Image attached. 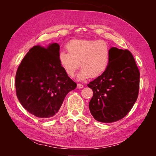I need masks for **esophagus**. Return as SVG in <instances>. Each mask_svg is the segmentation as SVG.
<instances>
[{"instance_id":"obj_1","label":"esophagus","mask_w":156,"mask_h":156,"mask_svg":"<svg viewBox=\"0 0 156 156\" xmlns=\"http://www.w3.org/2000/svg\"><path fill=\"white\" fill-rule=\"evenodd\" d=\"M83 87H84V85H83V84H81V83H78L77 84V88H82Z\"/></svg>"}]
</instances>
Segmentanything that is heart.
I'll return each instance as SVG.
<instances>
[{
	"label": "heart",
	"instance_id": "heart-1",
	"mask_svg": "<svg viewBox=\"0 0 156 156\" xmlns=\"http://www.w3.org/2000/svg\"><path fill=\"white\" fill-rule=\"evenodd\" d=\"M66 51L60 52L58 60L69 76L73 77L79 66L80 79L95 78L105 72L110 62L111 51L104 41L73 40L66 44Z\"/></svg>",
	"mask_w": 156,
	"mask_h": 156
}]
</instances>
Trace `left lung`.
Returning <instances> with one entry per match:
<instances>
[{"label": "left lung", "mask_w": 156, "mask_h": 156, "mask_svg": "<svg viewBox=\"0 0 156 156\" xmlns=\"http://www.w3.org/2000/svg\"><path fill=\"white\" fill-rule=\"evenodd\" d=\"M108 66L87 86L93 91L89 109L96 120L111 123L125 117L134 105L139 91L140 72L127 49H110Z\"/></svg>", "instance_id": "left-lung-1"}]
</instances>
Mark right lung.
Instances as JSON below:
<instances>
[{
  "mask_svg": "<svg viewBox=\"0 0 156 156\" xmlns=\"http://www.w3.org/2000/svg\"><path fill=\"white\" fill-rule=\"evenodd\" d=\"M60 46L35 45L22 60L16 75V90L22 106L36 117L55 116L66 96L77 87L60 65Z\"/></svg>",
  "mask_w": 156,
  "mask_h": 156,
  "instance_id": "1",
  "label": "right lung"
}]
</instances>
